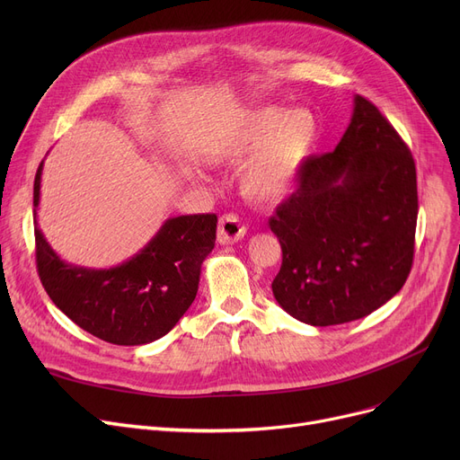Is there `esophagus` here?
<instances>
[{"mask_svg": "<svg viewBox=\"0 0 460 460\" xmlns=\"http://www.w3.org/2000/svg\"><path fill=\"white\" fill-rule=\"evenodd\" d=\"M246 226L240 222L236 214H224L217 222V243L220 244H234L240 238H244Z\"/></svg>", "mask_w": 460, "mask_h": 460, "instance_id": "esophagus-1", "label": "esophagus"}]
</instances>
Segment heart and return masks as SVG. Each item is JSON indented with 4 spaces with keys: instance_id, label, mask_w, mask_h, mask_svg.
I'll return each mask as SVG.
<instances>
[{
    "instance_id": "obj_1",
    "label": "heart",
    "mask_w": 460,
    "mask_h": 460,
    "mask_svg": "<svg viewBox=\"0 0 460 460\" xmlns=\"http://www.w3.org/2000/svg\"><path fill=\"white\" fill-rule=\"evenodd\" d=\"M317 139V120L307 110L283 117L281 110L262 108L220 139L217 155L226 162H240L255 151L243 172V190L255 201L278 203L298 184Z\"/></svg>"
}]
</instances>
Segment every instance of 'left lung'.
<instances>
[{
	"mask_svg": "<svg viewBox=\"0 0 460 460\" xmlns=\"http://www.w3.org/2000/svg\"><path fill=\"white\" fill-rule=\"evenodd\" d=\"M418 181L412 153L378 108L354 96L332 153L311 156L270 229L281 244L272 293L288 315L343 324L394 298L414 261Z\"/></svg>",
	"mask_w": 460,
	"mask_h": 460,
	"instance_id": "obj_1",
	"label": "left lung"
}]
</instances>
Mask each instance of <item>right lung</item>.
<instances>
[{
    "mask_svg": "<svg viewBox=\"0 0 460 460\" xmlns=\"http://www.w3.org/2000/svg\"><path fill=\"white\" fill-rule=\"evenodd\" d=\"M42 162L33 184L40 198ZM216 214L177 216L127 262L108 270L66 264L37 227L35 259L48 296L82 330L113 345H145L160 340L198 295L201 264L216 243Z\"/></svg>",
    "mask_w": 460,
    "mask_h": 460,
    "instance_id": "right-lung-1",
    "label": "right lung"
}]
</instances>
